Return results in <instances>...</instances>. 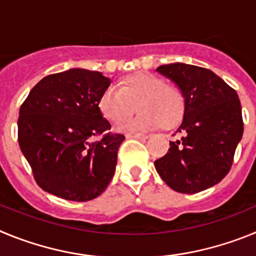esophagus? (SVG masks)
<instances>
[{
	"instance_id": "esophagus-1",
	"label": "esophagus",
	"mask_w": 256,
	"mask_h": 256,
	"mask_svg": "<svg viewBox=\"0 0 256 256\" xmlns=\"http://www.w3.org/2000/svg\"><path fill=\"white\" fill-rule=\"evenodd\" d=\"M126 138H137V140H146L148 138V134H144V133H126Z\"/></svg>"
}]
</instances>
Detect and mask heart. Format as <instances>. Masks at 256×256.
<instances>
[{
    "label": "heart",
    "mask_w": 256,
    "mask_h": 256,
    "mask_svg": "<svg viewBox=\"0 0 256 256\" xmlns=\"http://www.w3.org/2000/svg\"><path fill=\"white\" fill-rule=\"evenodd\" d=\"M138 115L119 128L123 132L151 130L162 126L173 128L182 120L186 112V96L177 86L165 83L151 73H136L108 87L98 98V110L112 124H119L132 115Z\"/></svg>",
    "instance_id": "obj_1"
}]
</instances>
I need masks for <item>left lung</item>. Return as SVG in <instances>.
Instances as JSON below:
<instances>
[{
    "mask_svg": "<svg viewBox=\"0 0 256 256\" xmlns=\"http://www.w3.org/2000/svg\"><path fill=\"white\" fill-rule=\"evenodd\" d=\"M158 72L172 79L186 96V112L177 132L155 168L172 190L196 194L220 182L230 172L242 138L238 94L212 70L196 65H162Z\"/></svg>",
    "mask_w": 256,
    "mask_h": 256,
    "instance_id": "left-lung-1",
    "label": "left lung"
}]
</instances>
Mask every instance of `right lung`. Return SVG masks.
Masks as SVG:
<instances>
[{
    "mask_svg": "<svg viewBox=\"0 0 256 256\" xmlns=\"http://www.w3.org/2000/svg\"><path fill=\"white\" fill-rule=\"evenodd\" d=\"M110 86L100 72L70 69L32 88L18 119L20 150L42 190L72 201L100 196L112 182L123 134L98 110ZM102 140L92 142L94 136Z\"/></svg>",
    "mask_w": 256,
    "mask_h": 256,
    "instance_id": "add662e5",
    "label": "right lung"
}]
</instances>
